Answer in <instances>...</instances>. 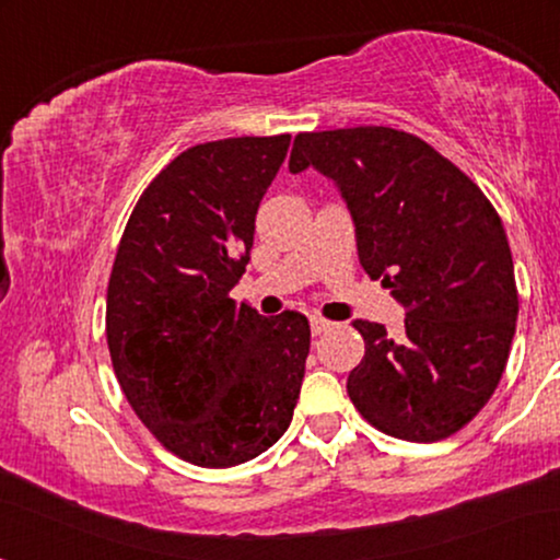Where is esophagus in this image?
<instances>
[{"label": "esophagus", "mask_w": 560, "mask_h": 560, "mask_svg": "<svg viewBox=\"0 0 560 560\" xmlns=\"http://www.w3.org/2000/svg\"><path fill=\"white\" fill-rule=\"evenodd\" d=\"M328 328H331V320H326V318H320V316H311V331H313V336H320L324 331H328Z\"/></svg>", "instance_id": "esophagus-1"}]
</instances>
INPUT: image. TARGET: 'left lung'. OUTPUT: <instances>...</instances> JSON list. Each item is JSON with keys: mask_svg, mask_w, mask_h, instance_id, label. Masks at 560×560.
<instances>
[{"mask_svg": "<svg viewBox=\"0 0 560 560\" xmlns=\"http://www.w3.org/2000/svg\"><path fill=\"white\" fill-rule=\"evenodd\" d=\"M288 167L334 180L359 265L405 308L397 336L351 320L364 336L351 402L395 439H448L492 397L515 336V267L494 206L431 144L393 127L298 135Z\"/></svg>", "mask_w": 560, "mask_h": 560, "instance_id": "8db88e82", "label": "left lung"}]
</instances>
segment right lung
<instances>
[{"label":"right lung","mask_w":560,"mask_h":560,"mask_svg":"<svg viewBox=\"0 0 560 560\" xmlns=\"http://www.w3.org/2000/svg\"><path fill=\"white\" fill-rule=\"evenodd\" d=\"M290 135L229 137L180 152L121 234L106 341L129 405L175 456L249 462L288 431L311 349L308 318L232 301L259 201Z\"/></svg>","instance_id":"obj_1"}]
</instances>
